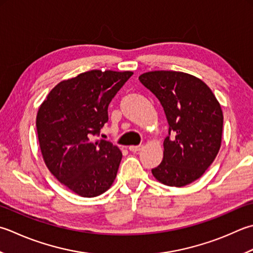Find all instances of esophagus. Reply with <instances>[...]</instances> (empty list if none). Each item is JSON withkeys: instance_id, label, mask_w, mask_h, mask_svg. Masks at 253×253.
Here are the masks:
<instances>
[{"instance_id": "34e87169", "label": "esophagus", "mask_w": 253, "mask_h": 253, "mask_svg": "<svg viewBox=\"0 0 253 253\" xmlns=\"http://www.w3.org/2000/svg\"><path fill=\"white\" fill-rule=\"evenodd\" d=\"M141 149H142V146H141V145L130 146V147H129V150H130L131 152H138V151H140Z\"/></svg>"}]
</instances>
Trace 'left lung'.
Segmentation results:
<instances>
[{"label":"left lung","mask_w":253,"mask_h":253,"mask_svg":"<svg viewBox=\"0 0 253 253\" xmlns=\"http://www.w3.org/2000/svg\"><path fill=\"white\" fill-rule=\"evenodd\" d=\"M139 81L159 100L169 124L163 159L152 174L169 186L190 184L219 151L224 123L219 103L204 82L187 73L152 71Z\"/></svg>","instance_id":"obj_1"}]
</instances>
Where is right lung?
<instances>
[{"instance_id": "1", "label": "right lung", "mask_w": 253, "mask_h": 253, "mask_svg": "<svg viewBox=\"0 0 253 253\" xmlns=\"http://www.w3.org/2000/svg\"><path fill=\"white\" fill-rule=\"evenodd\" d=\"M132 72L92 70L57 84L36 118L44 163L56 179L83 197L101 195L115 180L122 152L96 139L108 105Z\"/></svg>"}]
</instances>
